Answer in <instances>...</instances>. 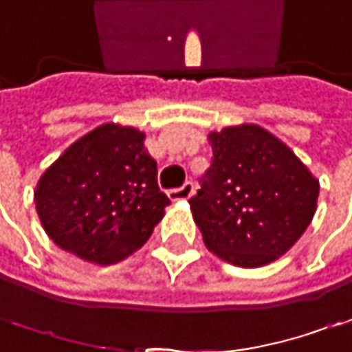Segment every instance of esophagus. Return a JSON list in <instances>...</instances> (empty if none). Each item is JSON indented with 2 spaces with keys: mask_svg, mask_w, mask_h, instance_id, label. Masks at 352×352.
Returning <instances> with one entry per match:
<instances>
[{
  "mask_svg": "<svg viewBox=\"0 0 352 352\" xmlns=\"http://www.w3.org/2000/svg\"><path fill=\"white\" fill-rule=\"evenodd\" d=\"M192 190H195V186H192L190 182H186V184H182L180 188L168 190V199H170V201H186V199H190Z\"/></svg>",
  "mask_w": 352,
  "mask_h": 352,
  "instance_id": "34e87169",
  "label": "esophagus"
}]
</instances>
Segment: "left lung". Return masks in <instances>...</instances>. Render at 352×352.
I'll return each instance as SVG.
<instances>
[{"label": "left lung", "mask_w": 352, "mask_h": 352, "mask_svg": "<svg viewBox=\"0 0 352 352\" xmlns=\"http://www.w3.org/2000/svg\"><path fill=\"white\" fill-rule=\"evenodd\" d=\"M209 145L211 166L188 199L205 247L241 267L272 263L311 224L320 182L261 126L224 128Z\"/></svg>", "instance_id": "8db88e82"}]
</instances>
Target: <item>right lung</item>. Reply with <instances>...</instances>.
<instances>
[{
    "label": "right lung",
    "mask_w": 352,
    "mask_h": 352,
    "mask_svg": "<svg viewBox=\"0 0 352 352\" xmlns=\"http://www.w3.org/2000/svg\"><path fill=\"white\" fill-rule=\"evenodd\" d=\"M143 139L137 128L103 124L41 176L36 213L58 247L107 265L147 243L170 199Z\"/></svg>",
    "instance_id": "right-lung-1"
}]
</instances>
